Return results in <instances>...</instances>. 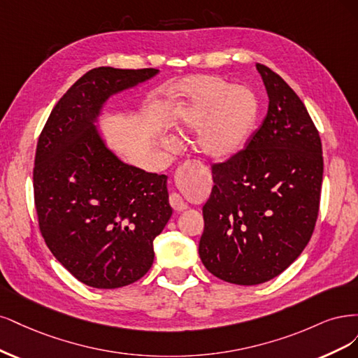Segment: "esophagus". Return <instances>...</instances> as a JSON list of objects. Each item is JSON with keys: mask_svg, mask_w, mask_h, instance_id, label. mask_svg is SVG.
Instances as JSON below:
<instances>
[{"mask_svg": "<svg viewBox=\"0 0 358 358\" xmlns=\"http://www.w3.org/2000/svg\"><path fill=\"white\" fill-rule=\"evenodd\" d=\"M190 168V162H186V164H182L178 169H177V174H176V178H180V177H182V174L184 172H186L187 169ZM169 203H171V206L172 208H174V211H177V213H181V211H184L187 208V203L184 202V199H182V196L180 194V193H171V196H169Z\"/></svg>", "mask_w": 358, "mask_h": 358, "instance_id": "esophagus-1", "label": "esophagus"}]
</instances>
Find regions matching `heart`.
I'll list each match as a JSON object with an SVG mask.
<instances>
[{"label":"heart","mask_w":358,"mask_h":358,"mask_svg":"<svg viewBox=\"0 0 358 358\" xmlns=\"http://www.w3.org/2000/svg\"><path fill=\"white\" fill-rule=\"evenodd\" d=\"M180 102L174 113V124L180 132H199L198 147L211 160H227L248 143L259 117V99L245 86H230L211 76H194L178 87ZM160 141L174 150V135Z\"/></svg>","instance_id":"1"}]
</instances>
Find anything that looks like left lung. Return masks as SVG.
<instances>
[{
  "label": "left lung",
  "instance_id": "1",
  "mask_svg": "<svg viewBox=\"0 0 358 358\" xmlns=\"http://www.w3.org/2000/svg\"><path fill=\"white\" fill-rule=\"evenodd\" d=\"M268 114L244 150L213 165L199 256L214 276L238 285L266 282L301 256L320 208L322 150L303 102L257 64Z\"/></svg>",
  "mask_w": 358,
  "mask_h": 358
}]
</instances>
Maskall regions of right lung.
Here are the masks:
<instances>
[{"mask_svg": "<svg viewBox=\"0 0 358 358\" xmlns=\"http://www.w3.org/2000/svg\"><path fill=\"white\" fill-rule=\"evenodd\" d=\"M159 70L99 66L57 101L40 134L34 202L53 256L94 288L129 285L148 272L153 241L172 215L166 176L122 162L95 122L103 103Z\"/></svg>", "mask_w": 358, "mask_h": 358, "instance_id": "1", "label": "right lung"}]
</instances>
